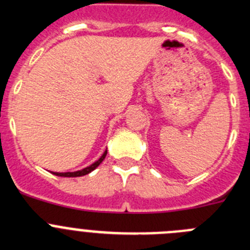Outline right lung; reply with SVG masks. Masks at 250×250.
<instances>
[{
	"mask_svg": "<svg viewBox=\"0 0 250 250\" xmlns=\"http://www.w3.org/2000/svg\"><path fill=\"white\" fill-rule=\"evenodd\" d=\"M106 154H107V151L105 150V152H104L103 155H101V158L99 159L98 161H95L94 164H91L90 167H85V169H83V170H79V171H74V173H70V171H68V173H54V174H55V175H57V176H63V178H76V176L86 175V174L91 173L92 170L96 169V167H98L99 165L103 163V160L105 159Z\"/></svg>",
	"mask_w": 250,
	"mask_h": 250,
	"instance_id": "right-lung-1",
	"label": "right lung"
}]
</instances>
